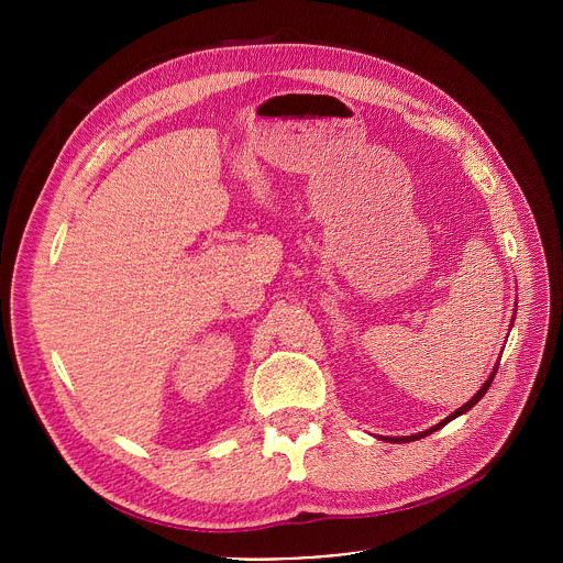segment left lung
<instances>
[{"mask_svg": "<svg viewBox=\"0 0 563 563\" xmlns=\"http://www.w3.org/2000/svg\"><path fill=\"white\" fill-rule=\"evenodd\" d=\"M497 367H499V363L495 365V369H493V374L488 376V380L484 383V385H481V389L467 400V404L465 406H461L459 410H454L450 417H445L441 423H437L434 428H430V430H426V432H419V434H412V437H383V441H389V443H410V441H419V439H423V437H428V434H432V432H437V430H441L443 426H448L452 419H456V417H461V415H465L470 408H474L476 404H478V400L481 398H484L486 396V391H488V387H490V383L495 380V374H497Z\"/></svg>", "mask_w": 563, "mask_h": 563, "instance_id": "obj_1", "label": "left lung"}]
</instances>
